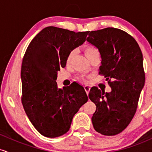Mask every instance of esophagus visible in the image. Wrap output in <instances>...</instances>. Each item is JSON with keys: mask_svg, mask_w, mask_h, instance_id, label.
<instances>
[{"mask_svg": "<svg viewBox=\"0 0 152 152\" xmlns=\"http://www.w3.org/2000/svg\"><path fill=\"white\" fill-rule=\"evenodd\" d=\"M84 88H85V91H86L87 94L88 95V93H89V91H90V87L89 86V85H85Z\"/></svg>", "mask_w": 152, "mask_h": 152, "instance_id": "1", "label": "esophagus"}]
</instances>
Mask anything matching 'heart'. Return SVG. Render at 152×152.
<instances>
[{"label": "heart", "mask_w": 152, "mask_h": 152, "mask_svg": "<svg viewBox=\"0 0 152 152\" xmlns=\"http://www.w3.org/2000/svg\"><path fill=\"white\" fill-rule=\"evenodd\" d=\"M75 53H76L75 49H72V50L69 52V53L68 54L67 57V59H66V63H67V64H69L72 62L73 57H74ZM97 53H99L98 49L95 47H94V46H92V45L88 46V47H86V49H85V54H86L87 57H90V56Z\"/></svg>", "instance_id": "1"}]
</instances>
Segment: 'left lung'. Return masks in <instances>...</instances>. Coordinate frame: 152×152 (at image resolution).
Listing matches in <instances>:
<instances>
[{"label": "left lung", "instance_id": "8db88e82", "mask_svg": "<svg viewBox=\"0 0 152 152\" xmlns=\"http://www.w3.org/2000/svg\"><path fill=\"white\" fill-rule=\"evenodd\" d=\"M87 41L98 49L102 59L99 74L111 88L110 93L97 87L90 89L89 98L96 105L92 123L97 132L116 135L128 126L136 111L145 83L142 53L131 35L112 27L90 31Z\"/></svg>", "mask_w": 152, "mask_h": 152}]
</instances>
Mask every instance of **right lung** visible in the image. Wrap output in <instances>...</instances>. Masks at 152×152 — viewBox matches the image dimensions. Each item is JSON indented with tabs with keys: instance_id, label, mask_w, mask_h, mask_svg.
I'll return each instance as SVG.
<instances>
[{
	"instance_id": "right-lung-1",
	"label": "right lung",
	"mask_w": 152,
	"mask_h": 152,
	"mask_svg": "<svg viewBox=\"0 0 152 152\" xmlns=\"http://www.w3.org/2000/svg\"><path fill=\"white\" fill-rule=\"evenodd\" d=\"M89 31L54 26L44 28L31 42L21 65V102L27 116L42 135L62 136L88 98L83 87L57 88V72L66 66L68 54L85 42Z\"/></svg>"
}]
</instances>
